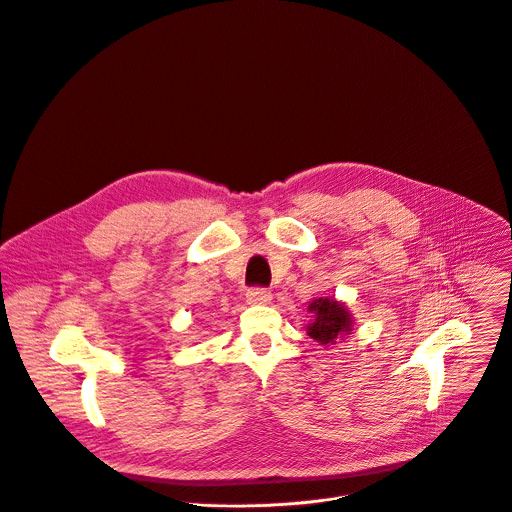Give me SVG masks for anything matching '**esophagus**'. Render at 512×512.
<instances>
[{
  "instance_id": "obj_1",
  "label": "esophagus",
  "mask_w": 512,
  "mask_h": 512,
  "mask_svg": "<svg viewBox=\"0 0 512 512\" xmlns=\"http://www.w3.org/2000/svg\"><path fill=\"white\" fill-rule=\"evenodd\" d=\"M273 295L267 289H251L247 291V303L249 305H271Z\"/></svg>"
}]
</instances>
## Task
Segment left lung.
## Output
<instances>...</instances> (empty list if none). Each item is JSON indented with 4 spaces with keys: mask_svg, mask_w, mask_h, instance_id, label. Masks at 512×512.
Wrapping results in <instances>:
<instances>
[{
    "mask_svg": "<svg viewBox=\"0 0 512 512\" xmlns=\"http://www.w3.org/2000/svg\"><path fill=\"white\" fill-rule=\"evenodd\" d=\"M307 310L312 314V320L307 324V334L324 348L336 344V340H342L354 330V318L346 303L320 297L314 299Z\"/></svg>",
    "mask_w": 512,
    "mask_h": 512,
    "instance_id": "left-lung-1",
    "label": "left lung"
}]
</instances>
